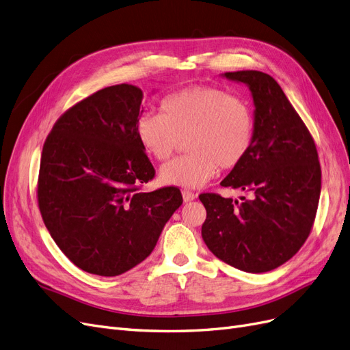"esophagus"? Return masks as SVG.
Masks as SVG:
<instances>
[{
    "label": "esophagus",
    "instance_id": "obj_1",
    "mask_svg": "<svg viewBox=\"0 0 350 350\" xmlns=\"http://www.w3.org/2000/svg\"><path fill=\"white\" fill-rule=\"evenodd\" d=\"M182 195H183V199H185V202H190V200H193V199L196 198L195 193H193L191 190H187V189L182 190Z\"/></svg>",
    "mask_w": 350,
    "mask_h": 350
}]
</instances>
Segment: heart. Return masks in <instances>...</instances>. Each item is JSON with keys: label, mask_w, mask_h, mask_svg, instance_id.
<instances>
[{"label": "heart", "mask_w": 350, "mask_h": 350, "mask_svg": "<svg viewBox=\"0 0 350 350\" xmlns=\"http://www.w3.org/2000/svg\"><path fill=\"white\" fill-rule=\"evenodd\" d=\"M161 112L142 113L135 125L139 144L165 161L185 139L186 154L160 170L165 185L199 187L217 168H237L254 144L255 118L250 103L224 89L189 86L163 98Z\"/></svg>", "instance_id": "obj_1"}]
</instances>
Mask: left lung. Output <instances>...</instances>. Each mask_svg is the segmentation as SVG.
Instances as JSON below:
<instances>
[{
	"label": "left lung",
	"instance_id": "obj_1",
	"mask_svg": "<svg viewBox=\"0 0 350 350\" xmlns=\"http://www.w3.org/2000/svg\"><path fill=\"white\" fill-rule=\"evenodd\" d=\"M225 76L250 86L255 135L247 159L221 185L251 196L238 202L202 193V238L224 262L247 273H267L299 252L313 229L321 189L319 154L273 76L258 70Z\"/></svg>",
	"mask_w": 350,
	"mask_h": 350
}]
</instances>
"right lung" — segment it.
<instances>
[{"mask_svg":"<svg viewBox=\"0 0 350 350\" xmlns=\"http://www.w3.org/2000/svg\"><path fill=\"white\" fill-rule=\"evenodd\" d=\"M141 100L137 86L103 88L60 115L44 141L38 209L60 251L89 274L115 277L144 261L183 202L174 186L139 190L155 176L135 133Z\"/></svg>","mask_w":350,"mask_h":350,"instance_id":"right-lung-1","label":"right lung"}]
</instances>
